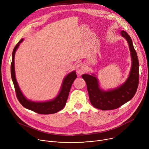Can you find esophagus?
<instances>
[{"label": "esophagus", "instance_id": "esophagus-1", "mask_svg": "<svg viewBox=\"0 0 149 149\" xmlns=\"http://www.w3.org/2000/svg\"><path fill=\"white\" fill-rule=\"evenodd\" d=\"M84 71H85V68H84V66L83 63H78L76 67L77 72L79 74H82L84 72Z\"/></svg>", "mask_w": 149, "mask_h": 149}]
</instances>
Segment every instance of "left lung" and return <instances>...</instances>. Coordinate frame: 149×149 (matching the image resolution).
I'll return each mask as SVG.
<instances>
[{"label": "left lung", "mask_w": 149, "mask_h": 149, "mask_svg": "<svg viewBox=\"0 0 149 149\" xmlns=\"http://www.w3.org/2000/svg\"><path fill=\"white\" fill-rule=\"evenodd\" d=\"M122 36L128 42L131 52L132 66L130 75L124 84L118 88L105 91L99 88L98 82L94 75L84 74L91 104L96 109L102 110H111L119 108L134 96L139 86V63L137 52L134 49L130 36L126 32H121Z\"/></svg>", "instance_id": "1"}]
</instances>
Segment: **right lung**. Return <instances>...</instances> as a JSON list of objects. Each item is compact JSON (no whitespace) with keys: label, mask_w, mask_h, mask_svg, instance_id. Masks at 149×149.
<instances>
[{"label":"right lung","mask_w":149,"mask_h":149,"mask_svg":"<svg viewBox=\"0 0 149 149\" xmlns=\"http://www.w3.org/2000/svg\"><path fill=\"white\" fill-rule=\"evenodd\" d=\"M22 41L23 39H21L13 49L12 52V59L10 67L11 77L15 87L16 97L19 102L22 104L25 108L32 110L36 113L40 114H50L57 113L59 111L62 110L63 107H65L72 84L77 77L76 72L75 71H73L65 77L64 79H63L62 88L58 95L54 100L42 102H36L28 100L24 97V95H23L22 92H21L15 77L14 67L15 54L19 44Z\"/></svg>","instance_id":"obj_1"}]
</instances>
